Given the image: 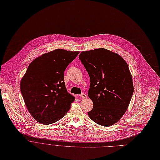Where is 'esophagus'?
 Segmentation results:
<instances>
[{
	"mask_svg": "<svg viewBox=\"0 0 160 160\" xmlns=\"http://www.w3.org/2000/svg\"><path fill=\"white\" fill-rule=\"evenodd\" d=\"M80 97H81L82 98L85 99V98H87V95H86L85 93H81V94H80Z\"/></svg>",
	"mask_w": 160,
	"mask_h": 160,
	"instance_id": "34e87169",
	"label": "esophagus"
}]
</instances>
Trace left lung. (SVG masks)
<instances>
[{
    "label": "left lung",
    "instance_id": "8db88e82",
    "mask_svg": "<svg viewBox=\"0 0 160 160\" xmlns=\"http://www.w3.org/2000/svg\"><path fill=\"white\" fill-rule=\"evenodd\" d=\"M79 58L90 78L88 97L93 108L88 114L97 124L111 126L125 113L134 92L128 65L119 55L105 48L82 52Z\"/></svg>",
    "mask_w": 160,
    "mask_h": 160
}]
</instances>
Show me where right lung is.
Masks as SVG:
<instances>
[{
  "mask_svg": "<svg viewBox=\"0 0 160 160\" xmlns=\"http://www.w3.org/2000/svg\"><path fill=\"white\" fill-rule=\"evenodd\" d=\"M79 53L57 49L29 65L21 81V92L29 112L40 123H55L69 110L75 98L68 92L63 72Z\"/></svg>",
  "mask_w": 160,
  "mask_h": 160,
  "instance_id": "right-lung-1",
  "label": "right lung"
}]
</instances>
